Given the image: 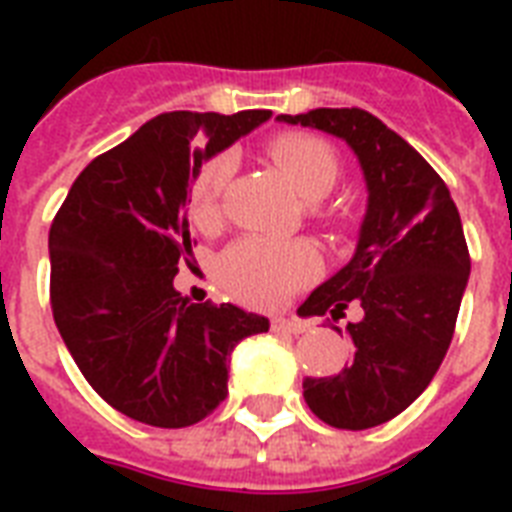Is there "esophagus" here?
I'll list each match as a JSON object with an SVG mask.
<instances>
[{"label": "esophagus", "mask_w": 512, "mask_h": 512, "mask_svg": "<svg viewBox=\"0 0 512 512\" xmlns=\"http://www.w3.org/2000/svg\"><path fill=\"white\" fill-rule=\"evenodd\" d=\"M303 324L297 319H273L271 321V332H276V335H300L303 332Z\"/></svg>", "instance_id": "34e87169"}]
</instances>
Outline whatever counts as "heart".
<instances>
[{
	"mask_svg": "<svg viewBox=\"0 0 512 512\" xmlns=\"http://www.w3.org/2000/svg\"><path fill=\"white\" fill-rule=\"evenodd\" d=\"M268 154L308 199L324 196L340 175L337 151L319 135L281 132L268 143ZM233 172V151H220L199 164L191 180V212L196 223H217ZM316 268V249L305 241H268L247 236L225 249V255L220 257L223 284L249 305H276L287 300L297 287L311 279Z\"/></svg>",
	"mask_w": 512,
	"mask_h": 512,
	"instance_id": "obj_1",
	"label": "heart"
}]
</instances>
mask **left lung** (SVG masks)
<instances>
[{
  "instance_id": "1",
  "label": "left lung",
  "mask_w": 512,
  "mask_h": 512,
  "mask_svg": "<svg viewBox=\"0 0 512 512\" xmlns=\"http://www.w3.org/2000/svg\"><path fill=\"white\" fill-rule=\"evenodd\" d=\"M279 122L337 135L364 170L356 255L300 305V316L335 321L358 305V321L345 327L353 358L335 377H305L303 396L332 428H374L428 388L449 350L470 276L460 212L438 172L364 108H316Z\"/></svg>"
}]
</instances>
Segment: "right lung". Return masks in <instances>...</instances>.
Returning a JSON list of instances; mask_svg holds the SVG:
<instances>
[{"mask_svg": "<svg viewBox=\"0 0 512 512\" xmlns=\"http://www.w3.org/2000/svg\"><path fill=\"white\" fill-rule=\"evenodd\" d=\"M271 111H170L92 159L50 228L52 319L79 372L116 412L188 428L228 393V356L268 319L175 289L193 255L188 193L201 162Z\"/></svg>", "mask_w": 512, "mask_h": 512, "instance_id": "add662e5", "label": "right lung"}]
</instances>
